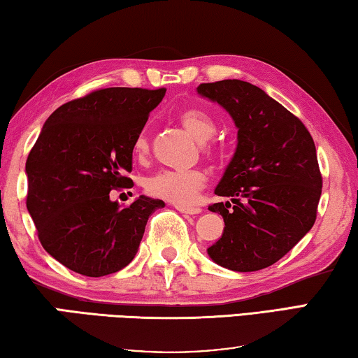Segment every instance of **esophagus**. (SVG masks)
<instances>
[{
    "label": "esophagus",
    "mask_w": 358,
    "mask_h": 358,
    "mask_svg": "<svg viewBox=\"0 0 358 358\" xmlns=\"http://www.w3.org/2000/svg\"><path fill=\"white\" fill-rule=\"evenodd\" d=\"M175 208L178 210L181 213H188V215H197L201 213L199 207H183V206H175Z\"/></svg>",
    "instance_id": "34e87169"
}]
</instances>
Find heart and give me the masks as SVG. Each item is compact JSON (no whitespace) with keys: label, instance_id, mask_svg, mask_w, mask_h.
<instances>
[{"label":"heart","instance_id":"1","mask_svg":"<svg viewBox=\"0 0 358 358\" xmlns=\"http://www.w3.org/2000/svg\"><path fill=\"white\" fill-rule=\"evenodd\" d=\"M178 121L189 134L201 141V150L206 155H213L215 146L210 140L217 134V122L201 108H185L180 111ZM150 152V134L143 129L134 141L135 157L143 159ZM207 177L202 170H159L145 180V189L151 196L159 199L178 203V206H191L194 203L201 189L206 186Z\"/></svg>","mask_w":358,"mask_h":358}]
</instances>
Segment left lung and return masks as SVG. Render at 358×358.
I'll use <instances>...</instances> for the list:
<instances>
[{
    "instance_id": "8db88e82",
    "label": "left lung",
    "mask_w": 358,
    "mask_h": 358,
    "mask_svg": "<svg viewBox=\"0 0 358 358\" xmlns=\"http://www.w3.org/2000/svg\"><path fill=\"white\" fill-rule=\"evenodd\" d=\"M197 94L224 108L237 127V148L208 207L224 220L207 248L236 272L268 268L308 234L317 218L322 175L314 140L299 119L263 89L241 79L203 83Z\"/></svg>"
}]
</instances>
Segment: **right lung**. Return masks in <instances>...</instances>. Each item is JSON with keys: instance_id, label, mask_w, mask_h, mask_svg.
Returning a JSON list of instances; mask_svg holds the SVG:
<instances>
[{"instance_id": "obj_1", "label": "right lung", "mask_w": 358, "mask_h": 358, "mask_svg": "<svg viewBox=\"0 0 358 358\" xmlns=\"http://www.w3.org/2000/svg\"><path fill=\"white\" fill-rule=\"evenodd\" d=\"M166 89L108 87L62 105L28 155L27 208L38 239L65 268L87 277L121 271L137 255L150 215L166 203L140 196L129 207L110 191L132 188L134 141Z\"/></svg>"}]
</instances>
